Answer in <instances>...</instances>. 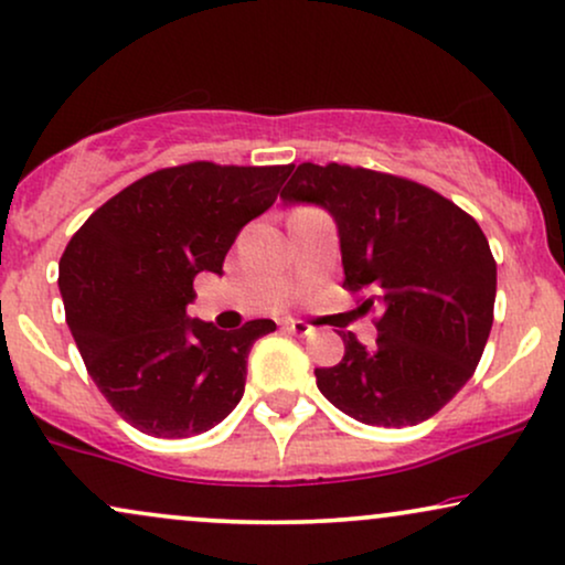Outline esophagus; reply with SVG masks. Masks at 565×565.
<instances>
[{
  "label": "esophagus",
  "instance_id": "obj_1",
  "mask_svg": "<svg viewBox=\"0 0 565 565\" xmlns=\"http://www.w3.org/2000/svg\"><path fill=\"white\" fill-rule=\"evenodd\" d=\"M284 329L291 331V334L308 337L310 331H312V326H310V323H305V321H287V323H284Z\"/></svg>",
  "mask_w": 565,
  "mask_h": 565
}]
</instances>
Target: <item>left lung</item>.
Segmentation results:
<instances>
[{
	"label": "left lung",
	"instance_id": "obj_1",
	"mask_svg": "<svg viewBox=\"0 0 565 565\" xmlns=\"http://www.w3.org/2000/svg\"><path fill=\"white\" fill-rule=\"evenodd\" d=\"M284 202L334 215L344 284L376 316V348L348 331L344 358L316 369L318 390L360 424L416 426L477 371L489 339L498 263L466 210L403 175L329 162L297 166Z\"/></svg>",
	"mask_w": 565,
	"mask_h": 565
}]
</instances>
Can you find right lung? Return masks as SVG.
I'll use <instances>...</instances> for the list:
<instances>
[{"label": "right lung", "mask_w": 565, "mask_h": 565, "mask_svg": "<svg viewBox=\"0 0 565 565\" xmlns=\"http://www.w3.org/2000/svg\"><path fill=\"white\" fill-rule=\"evenodd\" d=\"M291 166L183 162L134 181L88 215L60 257V295L88 376L134 429L183 439L239 405L249 348L186 316L194 276L223 274L236 234L276 202Z\"/></svg>", "instance_id": "obj_1"}]
</instances>
